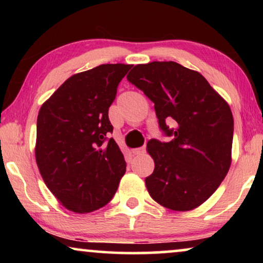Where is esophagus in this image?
<instances>
[{"label": "esophagus", "mask_w": 263, "mask_h": 263, "mask_svg": "<svg viewBox=\"0 0 263 263\" xmlns=\"http://www.w3.org/2000/svg\"><path fill=\"white\" fill-rule=\"evenodd\" d=\"M146 153V147H139V148H135L133 149V154H135V156H141V154Z\"/></svg>", "instance_id": "obj_1"}]
</instances>
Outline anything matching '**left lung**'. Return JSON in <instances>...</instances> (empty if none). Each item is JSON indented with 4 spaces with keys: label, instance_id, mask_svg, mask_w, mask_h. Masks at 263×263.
<instances>
[{
    "label": "left lung",
    "instance_id": "1",
    "mask_svg": "<svg viewBox=\"0 0 263 263\" xmlns=\"http://www.w3.org/2000/svg\"><path fill=\"white\" fill-rule=\"evenodd\" d=\"M129 82L154 103L159 127L170 142L149 140L154 160L146 177L152 199L168 210L185 212L211 197L231 166L233 117L226 100L199 71L177 62L138 64ZM174 119L170 129L166 120Z\"/></svg>",
    "mask_w": 263,
    "mask_h": 263
}]
</instances>
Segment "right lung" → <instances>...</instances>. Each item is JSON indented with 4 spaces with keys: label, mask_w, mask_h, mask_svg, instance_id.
Listing matches in <instances>:
<instances>
[{
    "label": "right lung",
    "mask_w": 263,
    "mask_h": 263,
    "mask_svg": "<svg viewBox=\"0 0 263 263\" xmlns=\"http://www.w3.org/2000/svg\"><path fill=\"white\" fill-rule=\"evenodd\" d=\"M132 64H100L67 79L37 118L35 161L59 202L89 213L112 199L125 172L123 153L106 135L109 107Z\"/></svg>",
    "instance_id": "obj_1"
}]
</instances>
